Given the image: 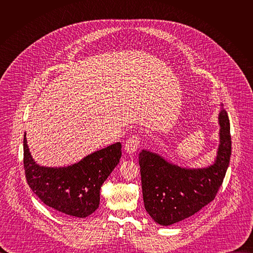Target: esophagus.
<instances>
[{
  "mask_svg": "<svg viewBox=\"0 0 253 253\" xmlns=\"http://www.w3.org/2000/svg\"><path fill=\"white\" fill-rule=\"evenodd\" d=\"M140 147V138L136 135L130 137L125 143V152L128 154H134Z\"/></svg>",
  "mask_w": 253,
  "mask_h": 253,
  "instance_id": "34e87169",
  "label": "esophagus"
}]
</instances>
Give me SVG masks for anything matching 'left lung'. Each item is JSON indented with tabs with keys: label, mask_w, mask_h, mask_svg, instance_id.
I'll return each instance as SVG.
<instances>
[{
	"label": "left lung",
	"mask_w": 253,
	"mask_h": 253,
	"mask_svg": "<svg viewBox=\"0 0 253 253\" xmlns=\"http://www.w3.org/2000/svg\"><path fill=\"white\" fill-rule=\"evenodd\" d=\"M219 144L212 164L189 168L174 164L158 153L142 149L139 165L144 206L162 226L182 221L210 203L223 182L231 155L227 112L220 104Z\"/></svg>",
	"instance_id": "obj_1"
}]
</instances>
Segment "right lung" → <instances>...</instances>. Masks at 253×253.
Here are the masks:
<instances>
[{
  "instance_id": "1",
  "label": "right lung",
  "mask_w": 253,
  "mask_h": 253,
  "mask_svg": "<svg viewBox=\"0 0 253 253\" xmlns=\"http://www.w3.org/2000/svg\"><path fill=\"white\" fill-rule=\"evenodd\" d=\"M120 142L88 154L68 166H41L31 155L24 135V168L30 188L47 206L85 218L99 207L100 189L118 165Z\"/></svg>"
}]
</instances>
